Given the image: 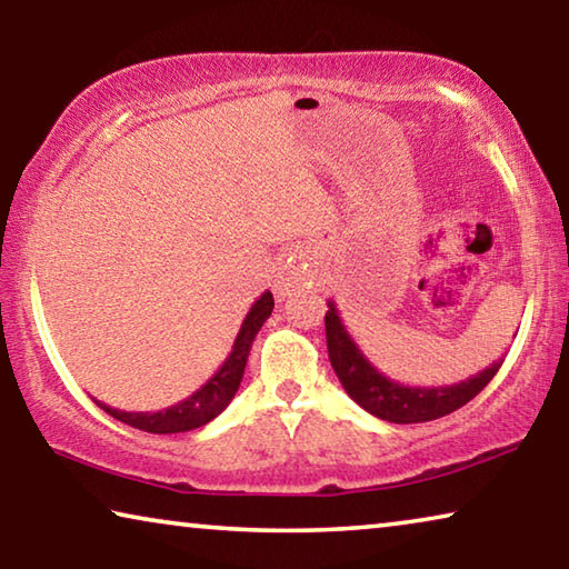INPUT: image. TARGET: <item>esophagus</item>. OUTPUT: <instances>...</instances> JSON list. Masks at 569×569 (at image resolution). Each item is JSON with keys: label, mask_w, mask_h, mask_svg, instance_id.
Here are the masks:
<instances>
[{"label": "esophagus", "mask_w": 569, "mask_h": 569, "mask_svg": "<svg viewBox=\"0 0 569 569\" xmlns=\"http://www.w3.org/2000/svg\"><path fill=\"white\" fill-rule=\"evenodd\" d=\"M316 278H319V271H316L313 250L298 246L293 253L288 256V261L283 266V276L278 278V283H276V291H278V296H288L293 288L313 286Z\"/></svg>", "instance_id": "34e87169"}]
</instances>
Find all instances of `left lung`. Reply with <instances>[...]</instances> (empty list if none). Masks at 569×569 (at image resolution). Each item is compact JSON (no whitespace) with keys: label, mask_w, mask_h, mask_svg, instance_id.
<instances>
[{"label":"left lung","mask_w":569,"mask_h":569,"mask_svg":"<svg viewBox=\"0 0 569 569\" xmlns=\"http://www.w3.org/2000/svg\"><path fill=\"white\" fill-rule=\"evenodd\" d=\"M326 343H329V359L346 393L361 409L391 423L435 421L461 409L495 379L505 361L499 359L467 381L449 383V387H407V383L383 377L377 366L366 359L351 333L346 331L333 301H329V311H326Z\"/></svg>","instance_id":"left-lung-1"}]
</instances>
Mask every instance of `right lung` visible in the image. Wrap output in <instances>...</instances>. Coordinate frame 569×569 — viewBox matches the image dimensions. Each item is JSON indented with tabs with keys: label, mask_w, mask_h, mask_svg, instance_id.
<instances>
[{
	"label": "right lung",
	"mask_w": 569,
	"mask_h": 569,
	"mask_svg": "<svg viewBox=\"0 0 569 569\" xmlns=\"http://www.w3.org/2000/svg\"><path fill=\"white\" fill-rule=\"evenodd\" d=\"M271 311H273V293L266 291L253 306H250V311L243 319V326H240V331L233 341V351H230L223 366H220L213 377H210L196 393H190L188 399L172 403V407L162 411H120V409L108 407V403L102 401L98 403L110 413V417L140 431H150V435H180V431L203 427V423L213 421L218 413L233 401L236 391L240 387V379H243L250 346H253L256 333L261 331V326L268 321Z\"/></svg>",
	"instance_id": "right-lung-1"
}]
</instances>
